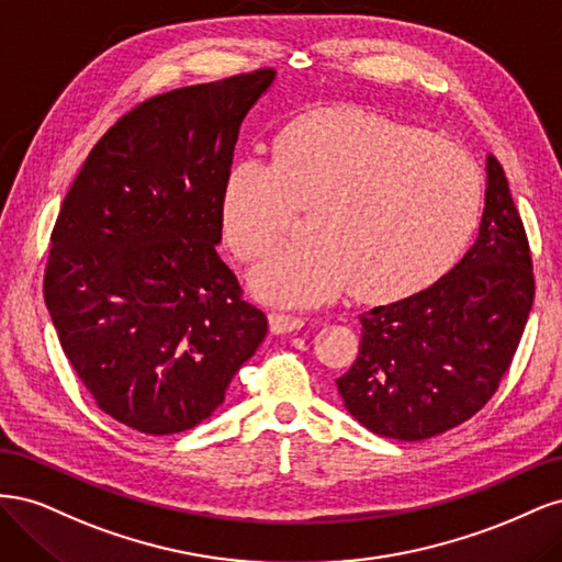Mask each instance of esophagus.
I'll return each mask as SVG.
<instances>
[{
  "label": "esophagus",
  "mask_w": 562,
  "mask_h": 562,
  "mask_svg": "<svg viewBox=\"0 0 562 562\" xmlns=\"http://www.w3.org/2000/svg\"><path fill=\"white\" fill-rule=\"evenodd\" d=\"M304 326V321L300 316H291V314H269V328L271 333L277 335H283V333H293V330H300Z\"/></svg>",
  "instance_id": "34e87169"
}]
</instances>
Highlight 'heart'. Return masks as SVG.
<instances>
[{"mask_svg":"<svg viewBox=\"0 0 562 562\" xmlns=\"http://www.w3.org/2000/svg\"><path fill=\"white\" fill-rule=\"evenodd\" d=\"M483 180L467 149L363 112L304 116L274 161H239L220 196V227L250 262L310 213L307 244L271 252L248 285L279 307H316L351 288L394 302L431 285L469 248Z\"/></svg>","mask_w":562,"mask_h":562,"instance_id":"obj_1","label":"heart"}]
</instances>
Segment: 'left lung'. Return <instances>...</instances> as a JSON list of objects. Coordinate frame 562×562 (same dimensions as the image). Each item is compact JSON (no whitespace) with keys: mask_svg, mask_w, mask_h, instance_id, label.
<instances>
[{"mask_svg":"<svg viewBox=\"0 0 562 562\" xmlns=\"http://www.w3.org/2000/svg\"><path fill=\"white\" fill-rule=\"evenodd\" d=\"M479 239L427 291L361 314L359 356L337 391L366 429L424 440L495 394L535 300L532 255L504 168L487 157Z\"/></svg>","mask_w":562,"mask_h":562,"instance_id":"obj_1","label":"left lung"}]
</instances>
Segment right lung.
<instances>
[{"label": "right lung", "mask_w": 562, "mask_h": 562, "mask_svg": "<svg viewBox=\"0 0 562 562\" xmlns=\"http://www.w3.org/2000/svg\"><path fill=\"white\" fill-rule=\"evenodd\" d=\"M255 70L135 105L67 192L44 274L60 347L105 415L147 436L196 427L267 335L220 260V196Z\"/></svg>", "instance_id": "1"}]
</instances>
